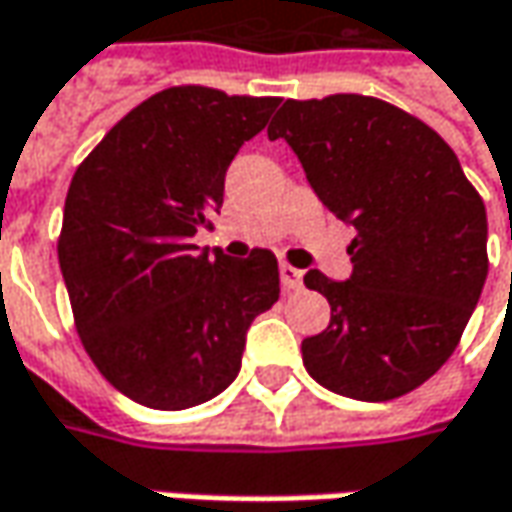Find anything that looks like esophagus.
Wrapping results in <instances>:
<instances>
[{"instance_id": "esophagus-1", "label": "esophagus", "mask_w": 512, "mask_h": 512, "mask_svg": "<svg viewBox=\"0 0 512 512\" xmlns=\"http://www.w3.org/2000/svg\"><path fill=\"white\" fill-rule=\"evenodd\" d=\"M280 283L286 292H298V289H303V272L289 266V263H280Z\"/></svg>"}]
</instances>
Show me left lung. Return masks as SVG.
<instances>
[{"mask_svg": "<svg viewBox=\"0 0 512 512\" xmlns=\"http://www.w3.org/2000/svg\"><path fill=\"white\" fill-rule=\"evenodd\" d=\"M298 154L321 203L355 226L344 283L309 269L329 300L303 367L355 401H392L453 355L487 280V212L456 151L433 128L375 97L286 100L269 140Z\"/></svg>", "mask_w": 512, "mask_h": 512, "instance_id": "8db88e82", "label": "left lung"}]
</instances>
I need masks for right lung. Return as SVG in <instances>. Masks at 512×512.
<instances>
[{"instance_id":"obj_1","label":"right lung","mask_w":512,"mask_h":512,"mask_svg":"<svg viewBox=\"0 0 512 512\" xmlns=\"http://www.w3.org/2000/svg\"><path fill=\"white\" fill-rule=\"evenodd\" d=\"M278 97L174 85L131 108L79 163L59 269L79 341L105 381L151 410H186L240 372L246 329L280 295L278 260L200 252L226 168Z\"/></svg>"}]
</instances>
